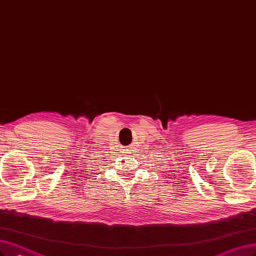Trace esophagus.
I'll return each instance as SVG.
<instances>
[{"label":"esophagus","mask_w":256,"mask_h":256,"mask_svg":"<svg viewBox=\"0 0 256 256\" xmlns=\"http://www.w3.org/2000/svg\"><path fill=\"white\" fill-rule=\"evenodd\" d=\"M125 150H126V149H125Z\"/></svg>","instance_id":"34e87169"}]
</instances>
